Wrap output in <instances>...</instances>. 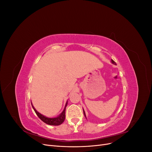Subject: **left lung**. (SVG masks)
<instances>
[{
    "mask_svg": "<svg viewBox=\"0 0 152 152\" xmlns=\"http://www.w3.org/2000/svg\"><path fill=\"white\" fill-rule=\"evenodd\" d=\"M112 63H113V64H115H115H116V63L113 60V59H112ZM83 112H84V116H85V117L86 118V113H85V112H84V109H83Z\"/></svg>",
    "mask_w": 152,
    "mask_h": 152,
    "instance_id": "left-lung-1",
    "label": "left lung"
}]
</instances>
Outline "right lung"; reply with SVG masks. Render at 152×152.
I'll return each mask as SVG.
<instances>
[{"mask_svg":"<svg viewBox=\"0 0 152 152\" xmlns=\"http://www.w3.org/2000/svg\"><path fill=\"white\" fill-rule=\"evenodd\" d=\"M67 104H68V101L66 102L65 108H64L62 113L61 114H59V115H58V117H54V118H49V117H47L43 115H42L37 111L34 106L32 105V104H31V105H32V108H34L35 112L36 113L37 115V116L39 117V118L41 121H42L45 124H49V125L59 126V125H60V124H61L65 119V110H66V107Z\"/></svg>","mask_w":152,"mask_h":152,"instance_id":"obj_1","label":"right lung"}]
</instances>
